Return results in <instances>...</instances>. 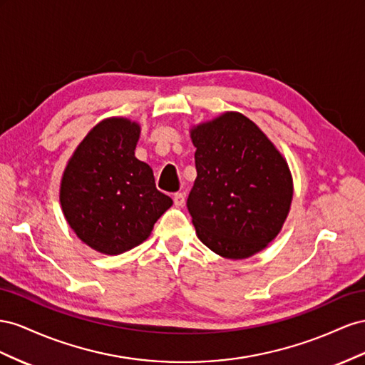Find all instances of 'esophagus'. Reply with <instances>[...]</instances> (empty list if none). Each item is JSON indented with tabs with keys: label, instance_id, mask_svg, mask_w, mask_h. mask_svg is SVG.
Listing matches in <instances>:
<instances>
[{
	"label": "esophagus",
	"instance_id": "34e87169",
	"mask_svg": "<svg viewBox=\"0 0 365 365\" xmlns=\"http://www.w3.org/2000/svg\"><path fill=\"white\" fill-rule=\"evenodd\" d=\"M185 199H186V194H185V192H175L174 197H173V200H174V205H175V206H183Z\"/></svg>",
	"mask_w": 365,
	"mask_h": 365
}]
</instances>
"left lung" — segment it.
<instances>
[{"mask_svg": "<svg viewBox=\"0 0 365 365\" xmlns=\"http://www.w3.org/2000/svg\"><path fill=\"white\" fill-rule=\"evenodd\" d=\"M191 138L197 179L186 206L197 235L226 258L262 251L279 232L292 202L283 155L240 113L199 125Z\"/></svg>", "mask_w": 365, "mask_h": 365, "instance_id": "8db88e82", "label": "left lung"}]
</instances>
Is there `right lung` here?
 <instances>
[{
	"mask_svg": "<svg viewBox=\"0 0 365 365\" xmlns=\"http://www.w3.org/2000/svg\"><path fill=\"white\" fill-rule=\"evenodd\" d=\"M139 133L128 119L102 120L81 142L62 177L61 205L68 225L107 255L140 245L173 205L155 188L150 166L134 158Z\"/></svg>",
	"mask_w": 365,
	"mask_h": 365,
	"instance_id": "add662e5",
	"label": "right lung"
}]
</instances>
